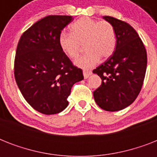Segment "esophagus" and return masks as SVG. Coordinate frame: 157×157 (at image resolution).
I'll return each mask as SVG.
<instances>
[{
  "mask_svg": "<svg viewBox=\"0 0 157 157\" xmlns=\"http://www.w3.org/2000/svg\"><path fill=\"white\" fill-rule=\"evenodd\" d=\"M91 74H92V71H86V70L83 71V75H84V77H85V79L88 78L89 76H90Z\"/></svg>",
  "mask_w": 157,
  "mask_h": 157,
  "instance_id": "esophagus-1",
  "label": "esophagus"
}]
</instances>
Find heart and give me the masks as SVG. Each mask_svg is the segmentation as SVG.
Returning <instances> with one entry per match:
<instances>
[{
  "mask_svg": "<svg viewBox=\"0 0 157 157\" xmlns=\"http://www.w3.org/2000/svg\"><path fill=\"white\" fill-rule=\"evenodd\" d=\"M71 34L60 33L59 45L62 51L74 59L85 46L86 53L75 64L83 69L95 66L100 58L106 59L113 54L117 47V34L114 27L107 21L83 17L75 21L70 27Z\"/></svg>",
  "mask_w": 157,
  "mask_h": 157,
  "instance_id": "1",
  "label": "heart"
}]
</instances>
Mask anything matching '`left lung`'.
<instances>
[{"mask_svg":"<svg viewBox=\"0 0 157 157\" xmlns=\"http://www.w3.org/2000/svg\"><path fill=\"white\" fill-rule=\"evenodd\" d=\"M114 27L117 47L107 61L93 71L102 79L94 91L96 103L102 109L117 112L134 103L144 83L147 69V51L137 32L124 21L103 17Z\"/></svg>","mask_w":157,"mask_h":157,"instance_id":"8db88e82","label":"left lung"}]
</instances>
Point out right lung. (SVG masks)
I'll use <instances>...</instances> for the list:
<instances>
[{"label":"right lung","mask_w":157,"mask_h":157,"mask_svg":"<svg viewBox=\"0 0 157 157\" xmlns=\"http://www.w3.org/2000/svg\"><path fill=\"white\" fill-rule=\"evenodd\" d=\"M71 16L41 18L21 36L14 59V77L23 98L37 112L59 113L68 105L74 84L84 79L59 45L62 30Z\"/></svg>","instance_id":"1"}]
</instances>
